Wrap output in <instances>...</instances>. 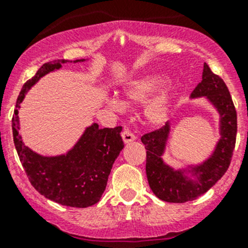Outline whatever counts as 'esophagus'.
I'll use <instances>...</instances> for the list:
<instances>
[{"instance_id":"34e87169","label":"esophagus","mask_w":248,"mask_h":248,"mask_svg":"<svg viewBox=\"0 0 248 248\" xmlns=\"http://www.w3.org/2000/svg\"><path fill=\"white\" fill-rule=\"evenodd\" d=\"M122 139H124V141L126 142V144H128V142L133 141V140H136V136H134L133 133H132L129 129L124 128V132H122Z\"/></svg>"}]
</instances>
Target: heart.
<instances>
[{"mask_svg":"<svg viewBox=\"0 0 248 248\" xmlns=\"http://www.w3.org/2000/svg\"><path fill=\"white\" fill-rule=\"evenodd\" d=\"M166 82L162 76H147L132 82L124 91L128 103H144L156 96ZM111 106L120 108L121 104L117 99H112ZM169 112V103L166 97L161 96L150 102L145 108V117L151 124H162L166 122Z\"/></svg>","mask_w":248,"mask_h":248,"instance_id":"heart-1","label":"heart"}]
</instances>
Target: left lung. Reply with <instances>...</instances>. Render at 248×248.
Returning a JSON list of instances; mask_svg holds the SVG:
<instances>
[{
  "instance_id": "8db88e82",
  "label": "left lung",
  "mask_w": 248,
  "mask_h": 248,
  "mask_svg": "<svg viewBox=\"0 0 248 248\" xmlns=\"http://www.w3.org/2000/svg\"><path fill=\"white\" fill-rule=\"evenodd\" d=\"M192 98L206 97L221 116V139L211 156L196 167H191L196 180L189 179L185 170H176L162 159L170 124L152 131L141 137L146 149V175L150 188L157 198L168 202H186L194 201L209 191L228 170L236 141V110L229 90L221 77L216 76L204 63L202 79L191 94Z\"/></svg>"
}]
</instances>
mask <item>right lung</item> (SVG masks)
I'll return each mask as SVG.
<instances>
[{
    "mask_svg": "<svg viewBox=\"0 0 248 248\" xmlns=\"http://www.w3.org/2000/svg\"><path fill=\"white\" fill-rule=\"evenodd\" d=\"M76 60L74 62H82ZM68 60L44 63L27 80L16 99L12 119L14 145L32 186L46 198L64 206L87 207L99 202L115 159L124 149L122 127L99 128L97 124L85 129L79 141L66 155L44 157L26 146L19 133V108L26 92L49 72L60 69Z\"/></svg>",
    "mask_w": 248,
    "mask_h": 248,
    "instance_id": "right-lung-1",
    "label": "right lung"
}]
</instances>
